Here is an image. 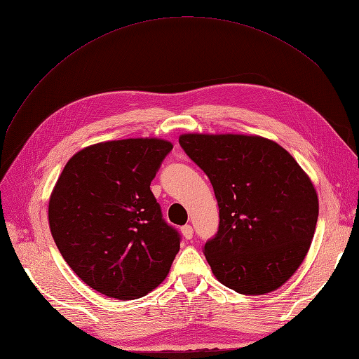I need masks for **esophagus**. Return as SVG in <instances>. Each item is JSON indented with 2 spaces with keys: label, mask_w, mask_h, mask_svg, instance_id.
<instances>
[{
  "label": "esophagus",
  "mask_w": 359,
  "mask_h": 359,
  "mask_svg": "<svg viewBox=\"0 0 359 359\" xmlns=\"http://www.w3.org/2000/svg\"><path fill=\"white\" fill-rule=\"evenodd\" d=\"M181 232H182V235H184V238H186V240H191V238H193V227L190 224L182 226Z\"/></svg>",
  "instance_id": "34e87169"
}]
</instances>
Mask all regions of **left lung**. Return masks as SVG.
<instances>
[{
    "instance_id": "left-lung-1",
    "label": "left lung",
    "mask_w": 359,
    "mask_h": 359,
    "mask_svg": "<svg viewBox=\"0 0 359 359\" xmlns=\"http://www.w3.org/2000/svg\"><path fill=\"white\" fill-rule=\"evenodd\" d=\"M180 145L210 178L219 229L203 255L222 285L243 295L273 292L306 257L319 202L285 148L260 136L182 135Z\"/></svg>"
}]
</instances>
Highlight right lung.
I'll use <instances>...</instances> for the list:
<instances>
[{"label":"right lung","mask_w":359,"mask_h":359,"mask_svg":"<svg viewBox=\"0 0 359 359\" xmlns=\"http://www.w3.org/2000/svg\"><path fill=\"white\" fill-rule=\"evenodd\" d=\"M172 148L161 139L95 144L67 161L53 187V241L76 276L106 297L147 295L178 253L181 236L149 189Z\"/></svg>","instance_id":"right-lung-1"}]
</instances>
